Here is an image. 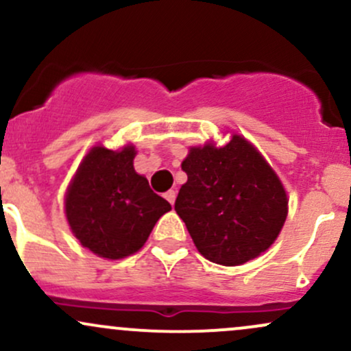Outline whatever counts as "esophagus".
<instances>
[{"label": "esophagus", "mask_w": 351, "mask_h": 351, "mask_svg": "<svg viewBox=\"0 0 351 351\" xmlns=\"http://www.w3.org/2000/svg\"><path fill=\"white\" fill-rule=\"evenodd\" d=\"M165 198L168 199V203H170V204H175V199H176V191H173V189H170V191L165 193Z\"/></svg>", "instance_id": "34e87169"}]
</instances>
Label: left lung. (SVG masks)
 I'll use <instances>...</instances> for the list:
<instances>
[{"label": "left lung", "instance_id": "left-lung-1", "mask_svg": "<svg viewBox=\"0 0 351 351\" xmlns=\"http://www.w3.org/2000/svg\"><path fill=\"white\" fill-rule=\"evenodd\" d=\"M181 170L175 211L201 256L221 265H241L261 256L287 217V193L271 165L244 136L224 147H191Z\"/></svg>", "mask_w": 351, "mask_h": 351}]
</instances>
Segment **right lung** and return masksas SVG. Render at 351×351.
Returning <instances> with one entry per match:
<instances>
[{
  "label": "right lung",
  "mask_w": 351,
  "mask_h": 351,
  "mask_svg": "<svg viewBox=\"0 0 351 351\" xmlns=\"http://www.w3.org/2000/svg\"><path fill=\"white\" fill-rule=\"evenodd\" d=\"M134 145H97L84 156L66 193V216L82 247L104 259H123L147 243L171 204L152 191L134 168Z\"/></svg>",
  "instance_id": "add662e5"
}]
</instances>
